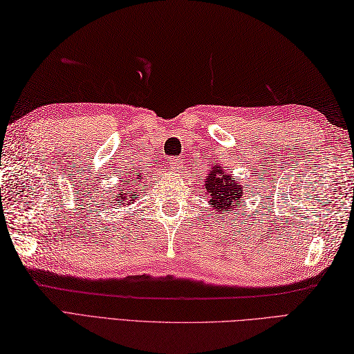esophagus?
I'll return each mask as SVG.
<instances>
[{
	"label": "esophagus",
	"mask_w": 354,
	"mask_h": 354,
	"mask_svg": "<svg viewBox=\"0 0 354 354\" xmlns=\"http://www.w3.org/2000/svg\"><path fill=\"white\" fill-rule=\"evenodd\" d=\"M180 162H183V157H171L170 158V166L171 167H179Z\"/></svg>",
	"instance_id": "esophagus-1"
}]
</instances>
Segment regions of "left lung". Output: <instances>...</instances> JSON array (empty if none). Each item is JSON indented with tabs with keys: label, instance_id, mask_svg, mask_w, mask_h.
I'll return each instance as SVG.
<instances>
[{
	"label": "left lung",
	"instance_id": "obj_1",
	"mask_svg": "<svg viewBox=\"0 0 354 354\" xmlns=\"http://www.w3.org/2000/svg\"><path fill=\"white\" fill-rule=\"evenodd\" d=\"M205 183L207 202L212 205V209L216 212L230 211L243 202V187L239 185L233 176L225 174L223 167L216 166L215 162Z\"/></svg>",
	"mask_w": 354,
	"mask_h": 354
}]
</instances>
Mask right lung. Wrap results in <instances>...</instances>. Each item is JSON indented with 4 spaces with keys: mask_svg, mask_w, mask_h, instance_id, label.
I'll return each instance as SVG.
<instances>
[{
    "mask_svg": "<svg viewBox=\"0 0 354 354\" xmlns=\"http://www.w3.org/2000/svg\"><path fill=\"white\" fill-rule=\"evenodd\" d=\"M142 174L140 171L133 167L129 171H125V176L121 179V184L120 188H118V196L113 198L115 202H112V205H122L127 206L134 202L136 196H138L142 189L138 187L140 184V179H142Z\"/></svg>",
    "mask_w": 354,
    "mask_h": 354,
    "instance_id": "right-lung-1",
    "label": "right lung"
}]
</instances>
